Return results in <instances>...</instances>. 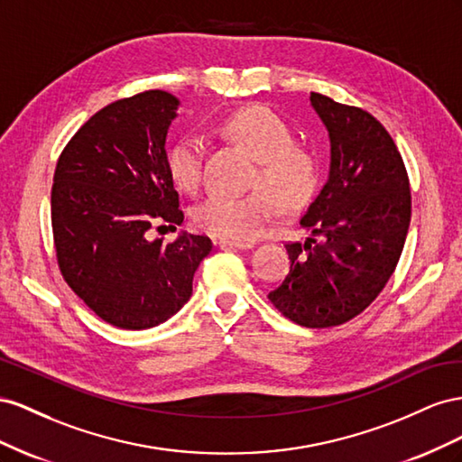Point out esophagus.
I'll return each instance as SVG.
<instances>
[{
    "label": "esophagus",
    "instance_id": "1",
    "mask_svg": "<svg viewBox=\"0 0 462 462\" xmlns=\"http://www.w3.org/2000/svg\"><path fill=\"white\" fill-rule=\"evenodd\" d=\"M220 247H234V249H247L252 247V242H242V240H230V238H220L218 242Z\"/></svg>",
    "mask_w": 462,
    "mask_h": 462
}]
</instances>
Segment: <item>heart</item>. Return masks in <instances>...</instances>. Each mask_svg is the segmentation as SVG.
<instances>
[{"label": "heart", "instance_id": "obj_1", "mask_svg": "<svg viewBox=\"0 0 462 462\" xmlns=\"http://www.w3.org/2000/svg\"><path fill=\"white\" fill-rule=\"evenodd\" d=\"M222 131L259 161L254 186L265 189L247 195H210L195 207L193 222L208 234L245 242L274 215L276 203L294 208L310 199L318 186V162L308 149L292 143V131L281 117L265 108L236 112L224 122ZM203 158L199 137H183L168 151V174L178 189L195 191L201 186Z\"/></svg>", "mask_w": 462, "mask_h": 462}]
</instances>
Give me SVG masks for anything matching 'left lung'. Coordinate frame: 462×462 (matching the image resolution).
Masks as SVG:
<instances>
[{
	"mask_svg": "<svg viewBox=\"0 0 462 462\" xmlns=\"http://www.w3.org/2000/svg\"><path fill=\"white\" fill-rule=\"evenodd\" d=\"M310 100L331 141L328 178L300 218L311 238L286 244L292 263L269 300L290 321L323 328L350 321L385 288L402 254L412 203L387 129L370 112L319 92Z\"/></svg>",
	"mask_w": 462,
	"mask_h": 462,
	"instance_id": "obj_1",
	"label": "left lung"
}]
</instances>
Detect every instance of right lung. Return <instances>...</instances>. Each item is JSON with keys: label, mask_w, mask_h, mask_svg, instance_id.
I'll use <instances>...</instances> for the list:
<instances>
[{"label": "right lung", "mask_w": 462, "mask_h": 462, "mask_svg": "<svg viewBox=\"0 0 462 462\" xmlns=\"http://www.w3.org/2000/svg\"><path fill=\"white\" fill-rule=\"evenodd\" d=\"M178 106L164 90L108 104L65 144L51 186L65 282L102 321L131 331L178 313L213 249L207 236L186 232L151 240L154 224L183 222L164 147Z\"/></svg>", "instance_id": "1"}]
</instances>
